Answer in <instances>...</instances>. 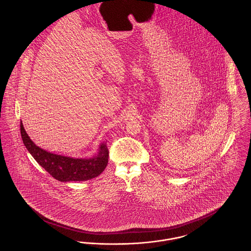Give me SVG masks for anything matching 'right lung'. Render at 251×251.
I'll return each instance as SVG.
<instances>
[{
	"mask_svg": "<svg viewBox=\"0 0 251 251\" xmlns=\"http://www.w3.org/2000/svg\"><path fill=\"white\" fill-rule=\"evenodd\" d=\"M21 134L24 146L50 176L60 181H82L99 176L107 166L108 151L106 143L100 147L99 154L90 159H74L48 152L34 143L21 121Z\"/></svg>",
	"mask_w": 251,
	"mask_h": 251,
	"instance_id": "right-lung-1",
	"label": "right lung"
}]
</instances>
